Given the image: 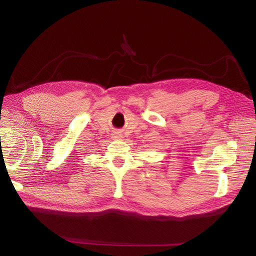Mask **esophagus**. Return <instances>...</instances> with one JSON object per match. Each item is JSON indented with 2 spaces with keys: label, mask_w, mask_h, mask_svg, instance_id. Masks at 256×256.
I'll use <instances>...</instances> for the list:
<instances>
[{
  "label": "esophagus",
  "mask_w": 256,
  "mask_h": 256,
  "mask_svg": "<svg viewBox=\"0 0 256 256\" xmlns=\"http://www.w3.org/2000/svg\"><path fill=\"white\" fill-rule=\"evenodd\" d=\"M122 136L120 132H114L113 134V138H122Z\"/></svg>",
  "instance_id": "1"
}]
</instances>
